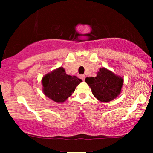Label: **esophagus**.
<instances>
[{"label": "esophagus", "instance_id": "obj_1", "mask_svg": "<svg viewBox=\"0 0 153 153\" xmlns=\"http://www.w3.org/2000/svg\"><path fill=\"white\" fill-rule=\"evenodd\" d=\"M80 78H81L82 80H85V76L84 75H80Z\"/></svg>", "mask_w": 153, "mask_h": 153}]
</instances>
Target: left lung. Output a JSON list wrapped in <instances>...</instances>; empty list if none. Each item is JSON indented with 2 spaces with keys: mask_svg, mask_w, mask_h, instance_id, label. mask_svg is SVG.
Instances as JSON below:
<instances>
[{
  "mask_svg": "<svg viewBox=\"0 0 153 153\" xmlns=\"http://www.w3.org/2000/svg\"><path fill=\"white\" fill-rule=\"evenodd\" d=\"M85 81L91 88L95 97L102 102H108L120 94L123 79L106 68H100L96 77L86 78Z\"/></svg>",
  "mask_w": 153,
  "mask_h": 153,
  "instance_id": "1",
  "label": "left lung"
}]
</instances>
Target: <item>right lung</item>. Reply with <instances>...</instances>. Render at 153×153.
<instances>
[{
	"label": "right lung",
	"mask_w": 153,
	"mask_h": 153,
	"mask_svg": "<svg viewBox=\"0 0 153 153\" xmlns=\"http://www.w3.org/2000/svg\"><path fill=\"white\" fill-rule=\"evenodd\" d=\"M80 82L82 80L76 76L67 75L64 68L60 67L43 77L44 94L55 102H64Z\"/></svg>",
	"instance_id": "right-lung-1"
}]
</instances>
